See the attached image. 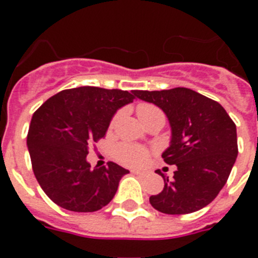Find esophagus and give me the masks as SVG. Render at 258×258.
<instances>
[{"label": "esophagus", "instance_id": "obj_1", "mask_svg": "<svg viewBox=\"0 0 258 258\" xmlns=\"http://www.w3.org/2000/svg\"><path fill=\"white\" fill-rule=\"evenodd\" d=\"M133 173L136 175H138V177H141V178H145V177H146V173L145 172H137V170H133Z\"/></svg>", "mask_w": 258, "mask_h": 258}]
</instances>
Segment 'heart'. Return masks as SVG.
<instances>
[{
	"instance_id": "b5f03b06",
	"label": "heart",
	"mask_w": 258,
	"mask_h": 258,
	"mask_svg": "<svg viewBox=\"0 0 258 258\" xmlns=\"http://www.w3.org/2000/svg\"><path fill=\"white\" fill-rule=\"evenodd\" d=\"M155 112H159V109L156 107L151 106V104H141L137 108V113H138L140 120H143V118ZM117 157L121 163L137 168V166H142L147 161L149 151L141 147V146L127 145L126 143V145H121L117 149Z\"/></svg>"
}]
</instances>
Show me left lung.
<instances>
[{"label":"left lung","instance_id":"left-lung-1","mask_svg":"<svg viewBox=\"0 0 258 258\" xmlns=\"http://www.w3.org/2000/svg\"><path fill=\"white\" fill-rule=\"evenodd\" d=\"M168 117L169 147L166 164L175 165L173 179L150 203L165 214H187L207 207L226 183L238 156L236 126L218 102L187 88L134 90ZM163 175V174H161Z\"/></svg>","mask_w":258,"mask_h":258}]
</instances>
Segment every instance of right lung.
Returning <instances> with one entry per match:
<instances>
[{
  "label": "right lung",
  "mask_w": 258,
  "mask_h": 258,
  "mask_svg": "<svg viewBox=\"0 0 258 258\" xmlns=\"http://www.w3.org/2000/svg\"><path fill=\"white\" fill-rule=\"evenodd\" d=\"M134 98L117 89L81 86L52 95L33 113L27 137L32 168L55 204L95 212L113 199L129 170L112 161L92 168L86 155L90 143L106 136L115 113Z\"/></svg>",
  "instance_id": "1"
}]
</instances>
